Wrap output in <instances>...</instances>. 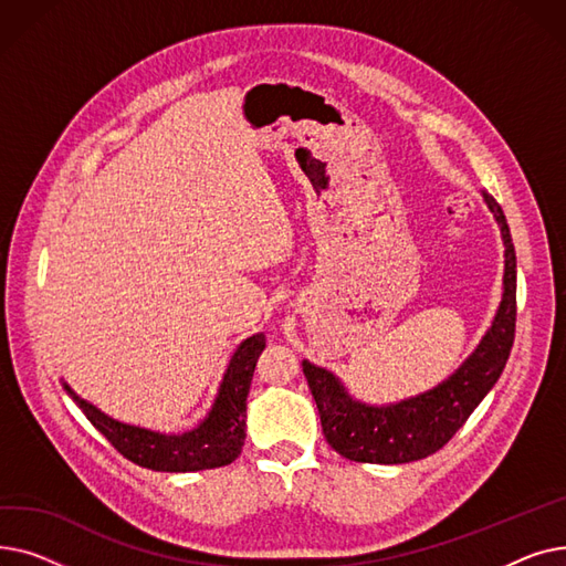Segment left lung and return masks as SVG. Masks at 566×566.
<instances>
[{
	"instance_id": "8db88e82",
	"label": "left lung",
	"mask_w": 566,
	"mask_h": 566,
	"mask_svg": "<svg viewBox=\"0 0 566 566\" xmlns=\"http://www.w3.org/2000/svg\"><path fill=\"white\" fill-rule=\"evenodd\" d=\"M482 197L500 227L504 245L502 301L491 328L454 374L427 392L374 406L355 399L331 369L303 360L323 436L337 454L382 465L427 459L463 427L507 365L516 328V252L500 203L489 192Z\"/></svg>"
}]
</instances>
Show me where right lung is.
Wrapping results in <instances>:
<instances>
[{
  "label": "right lung",
  "mask_w": 566,
  "mask_h": 566,
  "mask_svg": "<svg viewBox=\"0 0 566 566\" xmlns=\"http://www.w3.org/2000/svg\"><path fill=\"white\" fill-rule=\"evenodd\" d=\"M263 348V333H256L235 346L211 410L197 427L184 433H163L116 420L92 401L82 399L64 378L62 382L77 408L86 415V420L128 461L156 472H197L229 465L241 454L245 444L248 392Z\"/></svg>",
  "instance_id": "1"
}]
</instances>
